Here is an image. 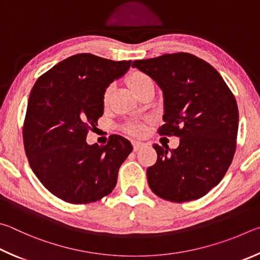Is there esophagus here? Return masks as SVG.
I'll use <instances>...</instances> for the list:
<instances>
[{"instance_id": "esophagus-1", "label": "esophagus", "mask_w": 260, "mask_h": 260, "mask_svg": "<svg viewBox=\"0 0 260 260\" xmlns=\"http://www.w3.org/2000/svg\"><path fill=\"white\" fill-rule=\"evenodd\" d=\"M144 143H142V142H134L133 143V146H134V151L135 152H137V151H139L140 148H142L143 146H144Z\"/></svg>"}]
</instances>
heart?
Segmentation results:
<instances>
[{"label":"heart","instance_id":"heart-1","mask_svg":"<svg viewBox=\"0 0 260 260\" xmlns=\"http://www.w3.org/2000/svg\"><path fill=\"white\" fill-rule=\"evenodd\" d=\"M127 84H129L131 90H133L136 94H138L142 92L143 90L154 86V81L151 76L146 74V73L135 70L130 73L129 76H127ZM112 85H108L107 88L104 90L102 95V103L105 107L108 106L109 100H111L112 97ZM144 130L145 127L142 123H130V124H127L125 127L126 133L134 136L142 135L144 133Z\"/></svg>","mask_w":260,"mask_h":260}]
</instances>
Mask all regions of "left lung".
<instances>
[{"label":"left lung","mask_w":260,"mask_h":260,"mask_svg":"<svg viewBox=\"0 0 260 260\" xmlns=\"http://www.w3.org/2000/svg\"><path fill=\"white\" fill-rule=\"evenodd\" d=\"M134 67L160 85L165 114L157 129L179 146L153 147L156 163L147 169L152 192L176 203L206 195L220 183L233 160L239 129L234 94L210 63L187 52L135 60Z\"/></svg>","instance_id":"obj_1"}]
</instances>
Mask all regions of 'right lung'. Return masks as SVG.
<instances>
[{
  "label": "right lung",
  "mask_w": 260,
  "mask_h": 260,
  "mask_svg": "<svg viewBox=\"0 0 260 260\" xmlns=\"http://www.w3.org/2000/svg\"><path fill=\"white\" fill-rule=\"evenodd\" d=\"M130 65L77 53L41 75L30 91L22 126L26 155L42 185L62 201L92 203L115 187L130 142L113 135L104 146H90L85 139L103 116L104 90Z\"/></svg>",
  "instance_id": "obj_1"
}]
</instances>
